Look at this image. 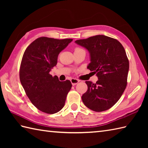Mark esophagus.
<instances>
[{"label":"esophagus","mask_w":148,"mask_h":148,"mask_svg":"<svg viewBox=\"0 0 148 148\" xmlns=\"http://www.w3.org/2000/svg\"><path fill=\"white\" fill-rule=\"evenodd\" d=\"M71 82L72 85L74 86V85H76V84H77L78 83H79V81L77 79H75V78H72V79H71Z\"/></svg>","instance_id":"obj_1"}]
</instances>
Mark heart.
I'll use <instances>...</instances> for the list:
<instances>
[{"label": "heart", "instance_id": "b5f03b06", "mask_svg": "<svg viewBox=\"0 0 148 148\" xmlns=\"http://www.w3.org/2000/svg\"><path fill=\"white\" fill-rule=\"evenodd\" d=\"M79 49H81L79 48H76V49H75V51H76V50H79Z\"/></svg>", "mask_w": 148, "mask_h": 148}]
</instances>
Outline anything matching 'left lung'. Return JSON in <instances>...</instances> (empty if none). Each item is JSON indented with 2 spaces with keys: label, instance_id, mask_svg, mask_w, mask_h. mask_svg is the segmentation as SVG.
I'll use <instances>...</instances> for the list:
<instances>
[{
  "label": "left lung",
  "instance_id": "8db88e82",
  "mask_svg": "<svg viewBox=\"0 0 148 148\" xmlns=\"http://www.w3.org/2000/svg\"><path fill=\"white\" fill-rule=\"evenodd\" d=\"M90 53L87 68L96 74V83L86 81L88 90L82 100L88 108L96 112L106 111L120 99L126 88L129 62L118 40L97 35L75 41Z\"/></svg>",
  "mask_w": 148,
  "mask_h": 148
}]
</instances>
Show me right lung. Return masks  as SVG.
<instances>
[{"mask_svg": "<svg viewBox=\"0 0 148 148\" xmlns=\"http://www.w3.org/2000/svg\"><path fill=\"white\" fill-rule=\"evenodd\" d=\"M72 40L41 37L24 52L20 69V82L31 102L44 112L54 114L60 111L71 89L70 81H60L49 72L57 64L60 53Z\"/></svg>", "mask_w": 148, "mask_h": 148, "instance_id": "obj_1", "label": "right lung"}]
</instances>
